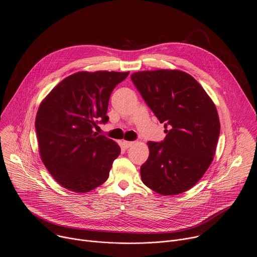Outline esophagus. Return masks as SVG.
I'll return each instance as SVG.
<instances>
[{"mask_svg":"<svg viewBox=\"0 0 257 257\" xmlns=\"http://www.w3.org/2000/svg\"><path fill=\"white\" fill-rule=\"evenodd\" d=\"M134 145V143L133 142H123V146H124V148L125 149H129V148H131L132 146Z\"/></svg>","mask_w":257,"mask_h":257,"instance_id":"esophagus-1","label":"esophagus"}]
</instances>
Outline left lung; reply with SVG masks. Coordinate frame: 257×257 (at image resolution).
Returning <instances> with one entry per match:
<instances>
[{"label": "left lung", "mask_w": 257, "mask_h": 257, "mask_svg": "<svg viewBox=\"0 0 257 257\" xmlns=\"http://www.w3.org/2000/svg\"><path fill=\"white\" fill-rule=\"evenodd\" d=\"M131 80L166 133L163 142L148 143L143 182L160 195L184 193L213 161L220 132L215 104L191 75L177 69L138 72Z\"/></svg>", "instance_id": "left-lung-1"}]
</instances>
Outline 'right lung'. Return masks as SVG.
Wrapping results in <instances>:
<instances>
[{
	"label": "right lung",
	"instance_id": "obj_1",
	"mask_svg": "<svg viewBox=\"0 0 257 257\" xmlns=\"http://www.w3.org/2000/svg\"><path fill=\"white\" fill-rule=\"evenodd\" d=\"M128 75L79 72L62 80L41 102L35 124L40 156L63 188L87 193L108 178L121 149L94 128L107 123L111 92Z\"/></svg>",
	"mask_w": 257,
	"mask_h": 257
}]
</instances>
